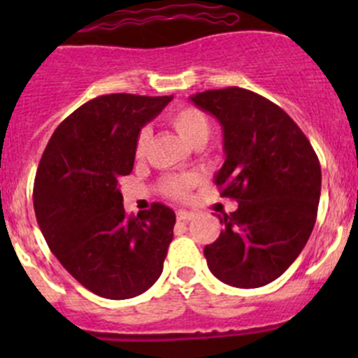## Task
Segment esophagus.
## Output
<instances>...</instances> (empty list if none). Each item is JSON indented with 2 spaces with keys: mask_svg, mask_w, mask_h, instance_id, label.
Wrapping results in <instances>:
<instances>
[{
  "mask_svg": "<svg viewBox=\"0 0 358 358\" xmlns=\"http://www.w3.org/2000/svg\"><path fill=\"white\" fill-rule=\"evenodd\" d=\"M176 218H178L180 222H190V220L194 218V215L190 211H185V209H178V211H176Z\"/></svg>",
  "mask_w": 358,
  "mask_h": 358,
  "instance_id": "esophagus-1",
  "label": "esophagus"
}]
</instances>
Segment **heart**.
I'll return each instance as SVG.
<instances>
[{
  "instance_id": "b5f03b06",
  "label": "heart",
  "mask_w": 358,
  "mask_h": 358,
  "mask_svg": "<svg viewBox=\"0 0 358 358\" xmlns=\"http://www.w3.org/2000/svg\"><path fill=\"white\" fill-rule=\"evenodd\" d=\"M168 122L175 128L180 138L192 147L197 143H206V140L209 138V133H211V122H209L208 115L194 106H183L171 110L168 115ZM149 140L150 129H140L135 142L136 157H142L145 154ZM192 183L194 178H190V176H171V178H166L162 182V190L171 197H185Z\"/></svg>"
}]
</instances>
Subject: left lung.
I'll list each match as a JSON object with an SVG mask.
<instances>
[{"label":"left lung","mask_w":358,"mask_h":358,"mask_svg":"<svg viewBox=\"0 0 358 358\" xmlns=\"http://www.w3.org/2000/svg\"><path fill=\"white\" fill-rule=\"evenodd\" d=\"M190 100L222 124L225 162L215 183L239 202L218 215L223 230L204 248L206 262L229 286L262 287L289 268L312 234L320 162L298 124L258 93L230 86Z\"/></svg>","instance_id":"8db88e82"}]
</instances>
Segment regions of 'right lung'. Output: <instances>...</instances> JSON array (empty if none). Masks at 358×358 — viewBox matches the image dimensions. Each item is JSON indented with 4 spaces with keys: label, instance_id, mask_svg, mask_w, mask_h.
<instances>
[{
    "label": "right lung",
    "instance_id": "obj_1",
    "mask_svg": "<svg viewBox=\"0 0 358 358\" xmlns=\"http://www.w3.org/2000/svg\"><path fill=\"white\" fill-rule=\"evenodd\" d=\"M171 100L96 96L60 122L39 161L32 199L43 237L64 268L102 298H135L162 272L175 211L154 202L128 216L119 178L133 171L140 129Z\"/></svg>",
    "mask_w": 358,
    "mask_h": 358
}]
</instances>
